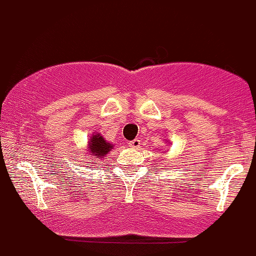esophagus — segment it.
I'll return each instance as SVG.
<instances>
[{
    "label": "esophagus",
    "mask_w": 256,
    "mask_h": 256,
    "mask_svg": "<svg viewBox=\"0 0 256 256\" xmlns=\"http://www.w3.org/2000/svg\"><path fill=\"white\" fill-rule=\"evenodd\" d=\"M128 146L132 147V148H138V147L141 146V140H138V138L132 140V141L128 142Z\"/></svg>",
    "instance_id": "1"
}]
</instances>
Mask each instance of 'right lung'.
Wrapping results in <instances>:
<instances>
[{"mask_svg": "<svg viewBox=\"0 0 256 256\" xmlns=\"http://www.w3.org/2000/svg\"><path fill=\"white\" fill-rule=\"evenodd\" d=\"M88 144H90V150L93 153V156H96V158H102L112 148V144H108L100 135H93Z\"/></svg>", "mask_w": 256, "mask_h": 256, "instance_id": "obj_1", "label": "right lung"}]
</instances>
